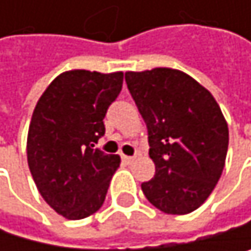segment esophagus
Returning a JSON list of instances; mask_svg holds the SVG:
<instances>
[{
  "mask_svg": "<svg viewBox=\"0 0 251 251\" xmlns=\"http://www.w3.org/2000/svg\"><path fill=\"white\" fill-rule=\"evenodd\" d=\"M122 159L126 162V164H131V162H134L135 161V156H128V155H122Z\"/></svg>",
  "mask_w": 251,
  "mask_h": 251,
  "instance_id": "esophagus-1",
  "label": "esophagus"
}]
</instances>
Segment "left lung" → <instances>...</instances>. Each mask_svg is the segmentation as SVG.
Wrapping results in <instances>:
<instances>
[{
  "instance_id": "1",
  "label": "left lung",
  "mask_w": 251,
  "mask_h": 251,
  "mask_svg": "<svg viewBox=\"0 0 251 251\" xmlns=\"http://www.w3.org/2000/svg\"><path fill=\"white\" fill-rule=\"evenodd\" d=\"M146 122L155 176L141 190L151 203L172 215L196 211L223 173L229 128L208 89L188 74L155 67L125 74Z\"/></svg>"
}]
</instances>
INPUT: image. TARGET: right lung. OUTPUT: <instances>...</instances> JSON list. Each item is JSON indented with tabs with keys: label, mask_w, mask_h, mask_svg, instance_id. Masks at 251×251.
<instances>
[{
	"label": "right lung",
	"mask_w": 251,
	"mask_h": 251,
	"mask_svg": "<svg viewBox=\"0 0 251 251\" xmlns=\"http://www.w3.org/2000/svg\"><path fill=\"white\" fill-rule=\"evenodd\" d=\"M123 72L74 69L60 74L36 103L26 137L34 184L58 215L95 214L120 166L119 155L93 149L105 134L103 117L119 96Z\"/></svg>",
	"instance_id": "add662e5"
}]
</instances>
